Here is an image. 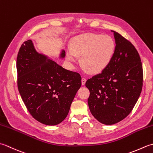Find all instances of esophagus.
<instances>
[{"label":"esophagus","instance_id":"1","mask_svg":"<svg viewBox=\"0 0 153 153\" xmlns=\"http://www.w3.org/2000/svg\"><path fill=\"white\" fill-rule=\"evenodd\" d=\"M86 81H87V79L85 78V77H83V78L82 79V85H85V83H86Z\"/></svg>","mask_w":153,"mask_h":153}]
</instances>
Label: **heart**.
I'll list each match as a JSON object with an SVG mask.
<instances>
[{"instance_id":"heart-1","label":"heart","mask_w":153,"mask_h":153,"mask_svg":"<svg viewBox=\"0 0 153 153\" xmlns=\"http://www.w3.org/2000/svg\"><path fill=\"white\" fill-rule=\"evenodd\" d=\"M67 51L66 58L75 62L77 56L81 64L90 73L99 74L108 67L115 51V43L108 35L85 33L75 37Z\"/></svg>"}]
</instances>
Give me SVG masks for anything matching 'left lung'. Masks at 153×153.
<instances>
[{
  "mask_svg": "<svg viewBox=\"0 0 153 153\" xmlns=\"http://www.w3.org/2000/svg\"><path fill=\"white\" fill-rule=\"evenodd\" d=\"M112 31L116 47L111 62L85 83L90 91V111L105 125L114 124L129 115L140 96L143 79L137 51L131 42Z\"/></svg>",
  "mask_w": 153,
  "mask_h": 153,
  "instance_id": "8db88e82",
  "label": "left lung"
}]
</instances>
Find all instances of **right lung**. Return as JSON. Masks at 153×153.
Instances as JSON below:
<instances>
[{"mask_svg": "<svg viewBox=\"0 0 153 153\" xmlns=\"http://www.w3.org/2000/svg\"><path fill=\"white\" fill-rule=\"evenodd\" d=\"M66 56L62 50L60 58ZM16 68L18 88L28 111L43 124L55 126L66 118L82 77L35 50L31 40L19 48Z\"/></svg>", "mask_w": 153, "mask_h": 153, "instance_id": "obj_1", "label": "right lung"}]
</instances>
